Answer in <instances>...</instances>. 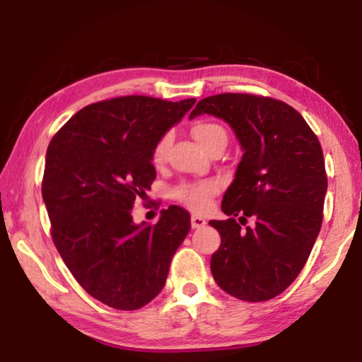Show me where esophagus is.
Instances as JSON below:
<instances>
[{"mask_svg":"<svg viewBox=\"0 0 362 362\" xmlns=\"http://www.w3.org/2000/svg\"><path fill=\"white\" fill-rule=\"evenodd\" d=\"M191 226H192V229H201V227H204L206 226V219L204 217H201V216H191Z\"/></svg>","mask_w":362,"mask_h":362,"instance_id":"1","label":"esophagus"}]
</instances>
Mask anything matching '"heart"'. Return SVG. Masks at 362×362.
<instances>
[{
    "instance_id": "b5f03b06",
    "label": "heart",
    "mask_w": 362,
    "mask_h": 362,
    "mask_svg": "<svg viewBox=\"0 0 362 362\" xmlns=\"http://www.w3.org/2000/svg\"><path fill=\"white\" fill-rule=\"evenodd\" d=\"M192 136L197 143L204 148L206 151H211L212 148L227 143V132L219 123L211 120L196 122L191 128ZM171 145V133H165L156 140L151 148V163L155 166H161L166 161L168 150ZM217 194V186L212 181H199V182H182L173 189V197L180 201L181 204L189 207L194 212H202L211 206L212 199Z\"/></svg>"
}]
</instances>
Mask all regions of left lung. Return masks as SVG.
I'll return each instance as SVG.
<instances>
[{
	"mask_svg": "<svg viewBox=\"0 0 362 362\" xmlns=\"http://www.w3.org/2000/svg\"><path fill=\"white\" fill-rule=\"evenodd\" d=\"M201 113L229 123L244 150L221 206L229 217L209 221L221 234L212 276L239 300H272L300 275L320 234L328 187L320 140L293 107L272 97L219 93L197 102L191 118Z\"/></svg>",
	"mask_w": 362,
	"mask_h": 362,
	"instance_id": "obj_1",
	"label": "left lung"
}]
</instances>
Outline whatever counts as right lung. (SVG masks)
<instances>
[{
	"instance_id": "1",
	"label": "right lung",
	"mask_w": 362,
	"mask_h": 362,
	"mask_svg": "<svg viewBox=\"0 0 362 362\" xmlns=\"http://www.w3.org/2000/svg\"><path fill=\"white\" fill-rule=\"evenodd\" d=\"M196 98L125 95L78 110L46 153L42 199L64 264L93 298L138 310L166 284L173 255L191 229L180 206L156 224H133L132 209L156 177L151 148Z\"/></svg>"
}]
</instances>
